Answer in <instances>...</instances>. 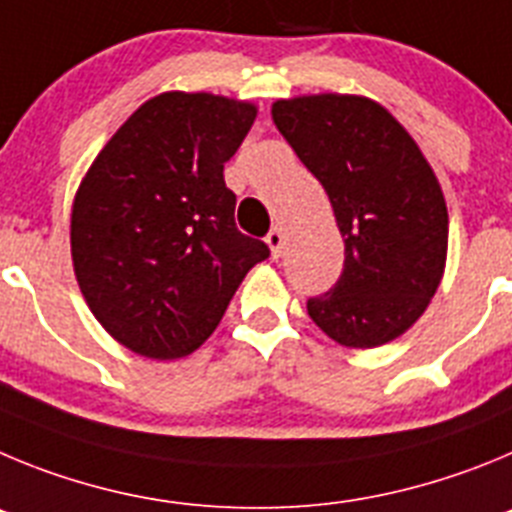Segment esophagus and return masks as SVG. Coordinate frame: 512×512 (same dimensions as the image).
<instances>
[{"label": "esophagus", "instance_id": "esophagus-1", "mask_svg": "<svg viewBox=\"0 0 512 512\" xmlns=\"http://www.w3.org/2000/svg\"><path fill=\"white\" fill-rule=\"evenodd\" d=\"M265 242H267V247H270V252H273V257H280V252H283V245H285V237L278 227L270 229V234L265 237Z\"/></svg>", "mask_w": 512, "mask_h": 512}]
</instances>
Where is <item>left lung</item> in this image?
I'll list each match as a JSON object with an SVG mask.
<instances>
[{
    "label": "left lung",
    "mask_w": 512,
    "mask_h": 512,
    "mask_svg": "<svg viewBox=\"0 0 512 512\" xmlns=\"http://www.w3.org/2000/svg\"><path fill=\"white\" fill-rule=\"evenodd\" d=\"M273 122L319 178L344 237V270L308 316L370 349L411 329L444 275L449 214L434 170L398 119L365 96L280 99Z\"/></svg>",
    "instance_id": "left-lung-1"
}]
</instances>
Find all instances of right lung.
I'll return each instance as SVG.
<instances>
[{"label": "right lung", "instance_id": "obj_1", "mask_svg": "<svg viewBox=\"0 0 512 512\" xmlns=\"http://www.w3.org/2000/svg\"><path fill=\"white\" fill-rule=\"evenodd\" d=\"M255 117L250 101L160 94L114 132L78 186V288L96 321L142 357L199 349L250 267L270 257L237 229V196L224 183Z\"/></svg>", "mask_w": 512, "mask_h": 512}]
</instances>
